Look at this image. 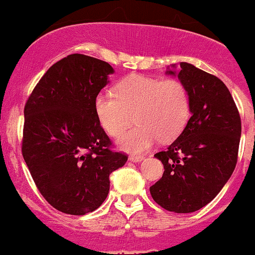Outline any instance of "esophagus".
Returning <instances> with one entry per match:
<instances>
[{"mask_svg":"<svg viewBox=\"0 0 255 255\" xmlns=\"http://www.w3.org/2000/svg\"><path fill=\"white\" fill-rule=\"evenodd\" d=\"M128 159H129L130 162L138 163V162H140V160L144 159V157H143V155H129V158H128Z\"/></svg>","mask_w":255,"mask_h":255,"instance_id":"esophagus-1","label":"esophagus"}]
</instances>
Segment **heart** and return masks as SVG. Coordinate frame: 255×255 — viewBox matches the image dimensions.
<instances>
[{
	"mask_svg": "<svg viewBox=\"0 0 255 255\" xmlns=\"http://www.w3.org/2000/svg\"><path fill=\"white\" fill-rule=\"evenodd\" d=\"M95 112L111 137H120L133 122L134 128L118 140L122 149L142 153L158 139L169 142L182 133L190 115L187 88L174 78L129 76L115 86L112 95L95 98Z\"/></svg>",
	"mask_w": 255,
	"mask_h": 255,
	"instance_id": "1",
	"label": "heart"
}]
</instances>
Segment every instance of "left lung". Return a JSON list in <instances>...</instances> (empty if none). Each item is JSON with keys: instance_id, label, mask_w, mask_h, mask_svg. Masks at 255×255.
Listing matches in <instances>:
<instances>
[{"instance_id": "left-lung-1", "label": "left lung", "mask_w": 255, "mask_h": 255, "mask_svg": "<svg viewBox=\"0 0 255 255\" xmlns=\"http://www.w3.org/2000/svg\"><path fill=\"white\" fill-rule=\"evenodd\" d=\"M175 68V65L172 66ZM178 76L190 98V116L179 137L154 157L164 173L149 188L162 208L192 213L213 201L231 178L238 159L242 123L227 86L216 76L180 62Z\"/></svg>"}]
</instances>
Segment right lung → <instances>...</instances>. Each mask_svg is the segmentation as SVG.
I'll return each mask as SVG.
<instances>
[{
  "label": "right lung",
  "mask_w": 255,
  "mask_h": 255,
  "mask_svg": "<svg viewBox=\"0 0 255 255\" xmlns=\"http://www.w3.org/2000/svg\"><path fill=\"white\" fill-rule=\"evenodd\" d=\"M115 72L110 63L73 53L56 62L24 106L22 155L43 198L57 211L83 216L110 192V174L128 157L95 112V98Z\"/></svg>",
  "instance_id": "add662e5"
}]
</instances>
